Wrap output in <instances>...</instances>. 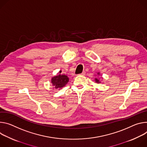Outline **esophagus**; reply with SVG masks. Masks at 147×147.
I'll return each mask as SVG.
<instances>
[{
    "mask_svg": "<svg viewBox=\"0 0 147 147\" xmlns=\"http://www.w3.org/2000/svg\"><path fill=\"white\" fill-rule=\"evenodd\" d=\"M85 75V72H83L82 74H79V75H81V76H84Z\"/></svg>",
    "mask_w": 147,
    "mask_h": 147,
    "instance_id": "34e87169",
    "label": "esophagus"
}]
</instances>
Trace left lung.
Segmentation results:
<instances>
[{
    "label": "left lung",
    "mask_w": 147,
    "mask_h": 147,
    "mask_svg": "<svg viewBox=\"0 0 147 147\" xmlns=\"http://www.w3.org/2000/svg\"><path fill=\"white\" fill-rule=\"evenodd\" d=\"M97 75H100V72H97ZM103 79V78H102ZM94 80H95V82L97 83V84H100L101 83V81L99 80V78H94Z\"/></svg>",
    "instance_id": "left-lung-1"
}]
</instances>
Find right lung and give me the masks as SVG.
<instances>
[{
  "mask_svg": "<svg viewBox=\"0 0 147 147\" xmlns=\"http://www.w3.org/2000/svg\"><path fill=\"white\" fill-rule=\"evenodd\" d=\"M61 71H59L57 75L53 76L51 78V82L54 86V89H61L69 82V78L66 74H61Z\"/></svg>",
  "mask_w": 147,
  "mask_h": 147,
  "instance_id": "right-lung-1",
  "label": "right lung"
}]
</instances>
